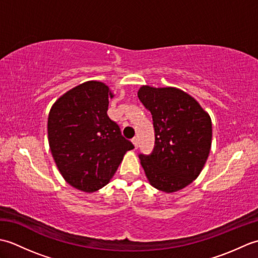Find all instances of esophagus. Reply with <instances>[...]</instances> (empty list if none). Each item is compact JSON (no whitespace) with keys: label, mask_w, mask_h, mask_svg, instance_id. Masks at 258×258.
Instances as JSON below:
<instances>
[{"label":"esophagus","mask_w":258,"mask_h":258,"mask_svg":"<svg viewBox=\"0 0 258 258\" xmlns=\"http://www.w3.org/2000/svg\"><path fill=\"white\" fill-rule=\"evenodd\" d=\"M132 142H133V144L135 146V149H138V147H139V138H138V136H135V138H133Z\"/></svg>","instance_id":"obj_1"}]
</instances>
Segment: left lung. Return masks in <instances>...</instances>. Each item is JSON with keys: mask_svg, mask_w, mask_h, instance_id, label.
I'll use <instances>...</instances> for the list:
<instances>
[{"mask_svg": "<svg viewBox=\"0 0 258 258\" xmlns=\"http://www.w3.org/2000/svg\"><path fill=\"white\" fill-rule=\"evenodd\" d=\"M138 96L155 130L151 155L140 154L150 184L165 193L189 185L204 167L212 145V120L194 97L176 87L143 85Z\"/></svg>", "mask_w": 258, "mask_h": 258, "instance_id": "left-lung-1", "label": "left lung"}]
</instances>
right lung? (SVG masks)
Returning <instances> with one entry per match:
<instances>
[{"label":"right lung","instance_id":"right-lung-1","mask_svg":"<svg viewBox=\"0 0 258 258\" xmlns=\"http://www.w3.org/2000/svg\"><path fill=\"white\" fill-rule=\"evenodd\" d=\"M108 86L89 81L53 104L47 134L59 173L76 189L93 193L105 186L127 151L134 149L108 117Z\"/></svg>","mask_w":258,"mask_h":258}]
</instances>
